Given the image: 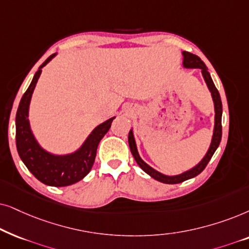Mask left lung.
<instances>
[{"instance_id": "left-lung-1", "label": "left lung", "mask_w": 249, "mask_h": 249, "mask_svg": "<svg viewBox=\"0 0 249 249\" xmlns=\"http://www.w3.org/2000/svg\"><path fill=\"white\" fill-rule=\"evenodd\" d=\"M183 54V66L185 68H199L201 69V72H203V76L205 78V82L210 89L212 97H213V101H214V107H215V125H214V133H213V138H212V143L211 147L208 149L207 154L205 155V157L203 158V160L200 161L199 164L196 165L194 168H191L190 171L184 172L180 175H175V177H167V175H164L161 173H159L154 168L149 166L148 164H145L143 160L140 158L139 156L138 149H137V144H135V140L133 137V132L132 130L128 133V144H130V149L132 155L137 161L139 166H140L142 170H143L145 173L150 175L151 178H154L155 180H157L159 182H163V183H167V184H175V183H181L185 180H189V178H192L195 177H197L198 174H200L201 172L205 170V167L207 166L208 161L211 160L212 156L214 155L215 150H216L218 144L221 142V138H222V101H221V97L220 93H218L217 89L215 88L213 81H212V77L210 75V72L207 71L206 65L204 64V61L198 57L196 54H192L190 52L183 51L182 52Z\"/></svg>"}]
</instances>
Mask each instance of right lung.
Segmentation results:
<instances>
[{"mask_svg":"<svg viewBox=\"0 0 249 249\" xmlns=\"http://www.w3.org/2000/svg\"><path fill=\"white\" fill-rule=\"evenodd\" d=\"M50 55L38 71L35 72L34 78L28 86L27 91L22 95L16 116V143L17 150L29 172L41 181L42 183L52 187H66L81 181L89 174L93 166L99 142L105 137L111 126L112 117L99 125L92 131L84 143L74 154L65 156H55L45 151L35 140L31 131L28 121V109L32 94L34 92L36 83L38 81L42 68L54 57Z\"/></svg>","mask_w":249,"mask_h":249,"instance_id":"right-lung-1","label":"right lung"}]
</instances>
